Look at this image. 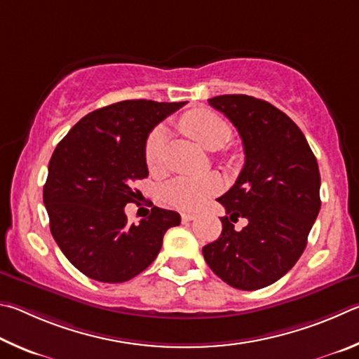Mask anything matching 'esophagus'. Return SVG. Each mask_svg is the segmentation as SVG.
<instances>
[{
	"mask_svg": "<svg viewBox=\"0 0 359 359\" xmlns=\"http://www.w3.org/2000/svg\"><path fill=\"white\" fill-rule=\"evenodd\" d=\"M181 219H183V222H189L196 219V215L194 212H181Z\"/></svg>",
	"mask_w": 359,
	"mask_h": 359,
	"instance_id": "34e87169",
	"label": "esophagus"
}]
</instances>
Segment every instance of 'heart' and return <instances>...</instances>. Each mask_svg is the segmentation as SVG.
Segmentation results:
<instances>
[{"label": "heart", "instance_id": "heart-1", "mask_svg": "<svg viewBox=\"0 0 359 359\" xmlns=\"http://www.w3.org/2000/svg\"><path fill=\"white\" fill-rule=\"evenodd\" d=\"M181 126L194 140L210 151L224 148L231 138L229 123L211 110L198 109L187 113L181 119ZM165 143L167 130L163 126H157L149 132L144 142V162L149 172L159 173L165 167ZM221 189L222 180L216 173L205 176H178L161 187V198L173 208L197 210Z\"/></svg>", "mask_w": 359, "mask_h": 359}]
</instances>
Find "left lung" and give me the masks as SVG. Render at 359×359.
<instances>
[{"label": "left lung", "instance_id": "left-lung-1", "mask_svg": "<svg viewBox=\"0 0 359 359\" xmlns=\"http://www.w3.org/2000/svg\"><path fill=\"white\" fill-rule=\"evenodd\" d=\"M208 102L238 129L246 162L217 198L227 216L203 257L229 285L259 290L285 276L304 252L322 205L318 163L298 126L266 100L224 94ZM238 217L250 222L241 232L233 225Z\"/></svg>", "mask_w": 359, "mask_h": 359}]
</instances>
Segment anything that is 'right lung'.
I'll list each match as a JSON object with an SVG mask.
<instances>
[{
    "instance_id": "1",
    "label": "right lung",
    "mask_w": 359,
    "mask_h": 359,
    "mask_svg": "<svg viewBox=\"0 0 359 359\" xmlns=\"http://www.w3.org/2000/svg\"><path fill=\"white\" fill-rule=\"evenodd\" d=\"M186 102L123 100L88 113L55 148L43 186L50 231L62 254L88 278L126 282L159 254L176 211L153 206L129 224L124 206L135 203L137 180L148 176L144 142L157 123Z\"/></svg>"
}]
</instances>
